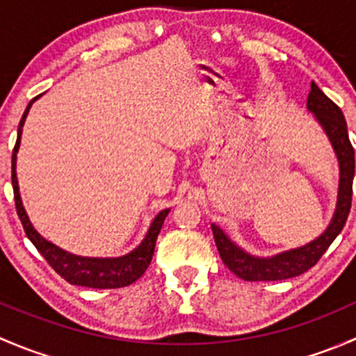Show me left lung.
I'll list each match as a JSON object with an SVG mask.
<instances>
[{"instance_id": "obj_1", "label": "left lung", "mask_w": 356, "mask_h": 356, "mask_svg": "<svg viewBox=\"0 0 356 356\" xmlns=\"http://www.w3.org/2000/svg\"><path fill=\"white\" fill-rule=\"evenodd\" d=\"M308 110L314 111L317 120L327 132L334 149L337 153L341 168L339 179V196H337V208L334 213L331 225L318 239L310 245L298 248V250L286 251L272 258H254L251 254L239 250L231 239L217 227L211 225L215 245L222 261L231 272L245 281H284V279L296 277L303 272L310 270L322 254L327 251L331 243L343 231L346 218L350 215L351 196H353V175H355V149L348 138L346 120L339 106L329 99L315 82H312L310 92L307 99Z\"/></svg>"}]
</instances>
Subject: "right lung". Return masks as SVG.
I'll return each instance as SVG.
<instances>
[{"label":"right lung","mask_w":356,"mask_h":356,"mask_svg":"<svg viewBox=\"0 0 356 356\" xmlns=\"http://www.w3.org/2000/svg\"><path fill=\"white\" fill-rule=\"evenodd\" d=\"M38 98V96H35ZM34 98V99H35ZM32 99L31 103L25 108L22 120L19 124V136H17L15 148H13L12 155V184H13V195H15V208L17 213H19L20 222L24 225V231L27 234V238L31 239L32 245L35 246V250L44 257V260L51 265L53 270L58 275H62L67 282L74 286H84V288H92V289H115V288H124V286L132 284V282L138 281L143 274L148 268L149 261L153 258V251H155V243L158 234H160V229L163 225L165 217H167L168 210L160 211L156 215V218L153 220L152 227H149L148 234H146L145 241L136 248L132 253L125 254L120 258H82L75 257V254L67 253V251L60 250L51 243L46 241L44 238L38 234L32 227V224L29 222L27 213H25L22 207V200H20L19 193V181H17V172H15V163H17V152H19L20 146V136H22V127L25 117H27L29 108L34 103Z\"/></svg>","instance_id":"right-lung-1"}]
</instances>
